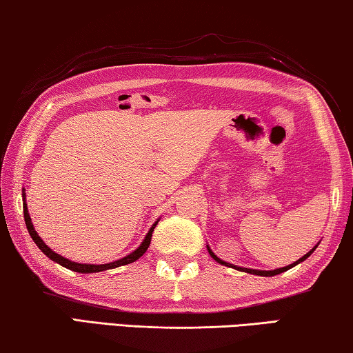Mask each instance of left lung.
Listing matches in <instances>:
<instances>
[{
    "instance_id": "1",
    "label": "left lung",
    "mask_w": 353,
    "mask_h": 353,
    "mask_svg": "<svg viewBox=\"0 0 353 353\" xmlns=\"http://www.w3.org/2000/svg\"><path fill=\"white\" fill-rule=\"evenodd\" d=\"M319 244V243H318ZM318 244H316V246L310 250V252H307L305 255L303 256H301V259L299 260H296L294 263H291V265H288V266H283V268H279V270H272V271H261V270H250V268H241V266H236V265H232V263H227V261H224V260H221V259H218L216 255L213 254V250L210 249V246H208L207 244V250H208V254L212 255V259L213 260H216L219 265H224V266H229V268H234V270H236V271H243V272H249V274H254V276H261V277H272V276H277V274H282V272H285V271H288V270H291V268H294L296 265H299V263H302L303 260H307L310 255H312L313 252H314V249L318 248Z\"/></svg>"
}]
</instances>
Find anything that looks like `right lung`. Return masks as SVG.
<instances>
[{
	"label": "right lung",
	"mask_w": 353,
	"mask_h": 353,
	"mask_svg": "<svg viewBox=\"0 0 353 353\" xmlns=\"http://www.w3.org/2000/svg\"><path fill=\"white\" fill-rule=\"evenodd\" d=\"M23 213H25V223H26V227H28V232L29 235H31V238L34 240V243L37 244L39 249L43 252L48 259H51L52 261L59 263V265L67 268V270H71L74 272H81V274H92V272H101V271H107V270H113V268H119V266H124V265H129V263H132L135 260H139L140 256L146 252L149 244H151V238H152V232L155 229V225H157V223L160 219L155 221V223L151 225V229H149V232L145 236V240L141 241V244L139 248H137L135 250H132L129 255L123 256V259L119 260H115V261H110V263H105V265H90V263H77V261H71L68 259H65V256L56 254L54 250H52L51 248H48L45 241L41 240L40 235L35 232L34 229V224L31 221V216H29V212H28V204H26V193H25V188H23Z\"/></svg>",
	"instance_id": "add662e5"
}]
</instances>
